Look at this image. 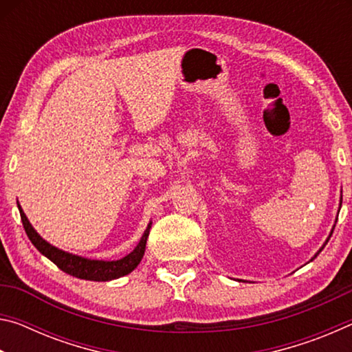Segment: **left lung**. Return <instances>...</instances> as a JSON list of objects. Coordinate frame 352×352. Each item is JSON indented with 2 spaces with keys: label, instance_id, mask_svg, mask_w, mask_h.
Wrapping results in <instances>:
<instances>
[{
  "label": "left lung",
  "instance_id": "8db88e82",
  "mask_svg": "<svg viewBox=\"0 0 352 352\" xmlns=\"http://www.w3.org/2000/svg\"><path fill=\"white\" fill-rule=\"evenodd\" d=\"M331 236H332V234H331ZM331 236H329V237H331ZM327 241H329V239H327ZM327 241H326V243H327ZM326 243H324V245H326ZM324 245H323V247H321V250H323V248H324ZM321 250H320V252H321ZM320 252H318L317 254H320ZM317 254H315V256H317Z\"/></svg>",
  "mask_w": 352,
  "mask_h": 352
}]
</instances>
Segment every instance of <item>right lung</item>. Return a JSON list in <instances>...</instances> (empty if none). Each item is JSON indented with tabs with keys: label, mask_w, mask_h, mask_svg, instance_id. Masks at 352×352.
<instances>
[{
	"label": "right lung",
	"mask_w": 352,
	"mask_h": 352,
	"mask_svg": "<svg viewBox=\"0 0 352 352\" xmlns=\"http://www.w3.org/2000/svg\"><path fill=\"white\" fill-rule=\"evenodd\" d=\"M19 210H20L23 226H25L26 234L29 237V241L34 243V247L37 248L41 254L46 256L47 259L54 262L62 272L68 273L71 276L88 279V281H111V279L129 275L130 272L136 269V265H138L142 259V254H144L151 223H148L147 230L144 231L141 241L138 242V245H136L133 252L129 253L126 258L119 261H91V259L80 258V256L65 253L62 250L52 247L51 243H47L46 241L41 239V237L37 234V231L32 228V225L29 223V220L25 216V212H23L20 205H19Z\"/></svg>",
	"instance_id": "add662e5"
}]
</instances>
